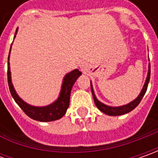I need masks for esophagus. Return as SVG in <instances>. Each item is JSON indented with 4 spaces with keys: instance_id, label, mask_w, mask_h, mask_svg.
I'll return each mask as SVG.
<instances>
[{
    "instance_id": "esophagus-1",
    "label": "esophagus",
    "mask_w": 158,
    "mask_h": 158,
    "mask_svg": "<svg viewBox=\"0 0 158 158\" xmlns=\"http://www.w3.org/2000/svg\"><path fill=\"white\" fill-rule=\"evenodd\" d=\"M80 66H81V67H82V65H80Z\"/></svg>"
}]
</instances>
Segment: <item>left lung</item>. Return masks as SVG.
I'll return each instance as SVG.
<instances>
[{"label":"left lung","mask_w":158,"mask_h":158,"mask_svg":"<svg viewBox=\"0 0 158 158\" xmlns=\"http://www.w3.org/2000/svg\"><path fill=\"white\" fill-rule=\"evenodd\" d=\"M149 78H150V63H149V69H148V74H147V77H146V81L144 82V85H143V89L140 92V94L138 95L136 98L135 100L131 101L130 103L124 105V106H107L103 104L102 102L98 100L96 97L94 92V89H93V86H92V83L90 82V87H91V92H92V96H93V98H94L95 105L97 106V107L98 108V110H100L101 112L106 113L109 116H118V115H123L126 113H128L131 111H133L135 107H136L140 102L142 100V98H143V96L146 93V90L148 88V84L149 82Z\"/></svg>","instance_id":"1"}]
</instances>
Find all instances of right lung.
Segmentation results:
<instances>
[{"label":"right lung","mask_w":158,"mask_h":158,"mask_svg":"<svg viewBox=\"0 0 158 158\" xmlns=\"http://www.w3.org/2000/svg\"><path fill=\"white\" fill-rule=\"evenodd\" d=\"M16 33H17V29L15 31L14 39L16 36ZM10 51H11V46H10ZM10 51H9V58H8V83H9L11 96L15 101V103L20 106V108L27 116L38 121L48 122V121H53V120H57L59 118H62L67 112V109L69 106L70 93H71L72 87L77 80V78L82 75V72L78 69H74L69 73L66 74L62 81L59 97L52 104L45 106H31L22 99L16 93L15 88L13 86L12 80H11L10 66H9L10 65L9 64Z\"/></svg>","instance_id":"obj_1"}]
</instances>
